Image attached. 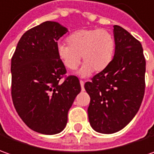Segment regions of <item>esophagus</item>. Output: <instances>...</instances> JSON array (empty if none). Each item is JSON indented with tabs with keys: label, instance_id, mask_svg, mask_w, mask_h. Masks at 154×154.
Masks as SVG:
<instances>
[{
	"label": "esophagus",
	"instance_id": "obj_1",
	"mask_svg": "<svg viewBox=\"0 0 154 154\" xmlns=\"http://www.w3.org/2000/svg\"><path fill=\"white\" fill-rule=\"evenodd\" d=\"M80 84H81V87H82V90H84V88H83V86H84V81L80 80Z\"/></svg>",
	"mask_w": 154,
	"mask_h": 154
}]
</instances>
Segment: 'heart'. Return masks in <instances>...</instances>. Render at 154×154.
<instances>
[{
	"label": "heart",
	"mask_w": 154,
	"mask_h": 154,
	"mask_svg": "<svg viewBox=\"0 0 154 154\" xmlns=\"http://www.w3.org/2000/svg\"><path fill=\"white\" fill-rule=\"evenodd\" d=\"M67 43L57 45V55L71 71L77 69L82 57L84 64L78 72L82 77L89 76L94 70L96 72L104 71L113 59L115 40L106 29H79L67 37Z\"/></svg>",
	"instance_id": "b5f03b06"
}]
</instances>
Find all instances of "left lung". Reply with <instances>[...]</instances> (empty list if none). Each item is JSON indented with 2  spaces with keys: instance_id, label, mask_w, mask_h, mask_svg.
Wrapping results in <instances>:
<instances>
[{
  "instance_id": "left-lung-1",
  "label": "left lung",
  "mask_w": 154,
  "mask_h": 154,
  "mask_svg": "<svg viewBox=\"0 0 154 154\" xmlns=\"http://www.w3.org/2000/svg\"><path fill=\"white\" fill-rule=\"evenodd\" d=\"M113 35L111 64L84 84L90 96L89 124L101 134L124 129L137 113L145 92L146 60L140 42L119 25L113 26Z\"/></svg>"
}]
</instances>
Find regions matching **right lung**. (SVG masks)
Listing matches in <instances>:
<instances>
[{
	"mask_svg": "<svg viewBox=\"0 0 154 154\" xmlns=\"http://www.w3.org/2000/svg\"><path fill=\"white\" fill-rule=\"evenodd\" d=\"M67 31L58 22L42 23L22 35L11 60L14 107L29 129L44 135L66 128L68 111L81 91L77 77L61 81L66 70L56 48Z\"/></svg>",
	"mask_w": 154,
	"mask_h": 154,
	"instance_id": "add662e5",
	"label": "right lung"
}]
</instances>
